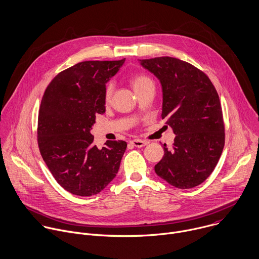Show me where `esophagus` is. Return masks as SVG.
Instances as JSON below:
<instances>
[{
  "instance_id": "34e87169",
  "label": "esophagus",
  "mask_w": 259,
  "mask_h": 259,
  "mask_svg": "<svg viewBox=\"0 0 259 259\" xmlns=\"http://www.w3.org/2000/svg\"><path fill=\"white\" fill-rule=\"evenodd\" d=\"M130 143H131L132 145H134L135 147H142V146L148 144V141H146V140H140V139H133V140L130 141Z\"/></svg>"
}]
</instances>
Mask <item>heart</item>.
<instances>
[{"label":"heart","mask_w":259,"mask_h":259,"mask_svg":"<svg viewBox=\"0 0 259 259\" xmlns=\"http://www.w3.org/2000/svg\"><path fill=\"white\" fill-rule=\"evenodd\" d=\"M132 89L134 90L135 94L143 91L144 89L148 88V86H154L153 85V81L151 80L150 77H148L145 74H136L134 75L131 80H130ZM113 94V84L112 83H108L106 89H105V94H104V100L106 103H109L111 100Z\"/></svg>","instance_id":"1"}]
</instances>
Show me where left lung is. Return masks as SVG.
I'll use <instances>...</instances> for the list:
<instances>
[{
	"label": "left lung",
	"instance_id": "8db88e82",
	"mask_svg": "<svg viewBox=\"0 0 259 259\" xmlns=\"http://www.w3.org/2000/svg\"><path fill=\"white\" fill-rule=\"evenodd\" d=\"M162 88L161 119L176 134L171 148L154 165L157 176L180 189L204 182L225 145L219 95L208 76L192 64L171 57L140 60Z\"/></svg>",
	"mask_w": 259,
	"mask_h": 259
}]
</instances>
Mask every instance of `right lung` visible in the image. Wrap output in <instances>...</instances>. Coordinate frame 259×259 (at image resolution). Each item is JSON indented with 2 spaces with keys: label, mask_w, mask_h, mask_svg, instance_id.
Segmentation results:
<instances>
[{
  "label": "right lung",
  "mask_w": 259,
  "mask_h": 259,
  "mask_svg": "<svg viewBox=\"0 0 259 259\" xmlns=\"http://www.w3.org/2000/svg\"><path fill=\"white\" fill-rule=\"evenodd\" d=\"M124 62H80L57 74L42 96L38 148L58 184L74 195L100 193L119 170L127 143L107 141L99 148L91 129L106 112V82Z\"/></svg>",
  "instance_id": "obj_1"
}]
</instances>
